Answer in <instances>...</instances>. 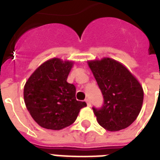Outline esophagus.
Instances as JSON below:
<instances>
[{"label": "esophagus", "mask_w": 160, "mask_h": 160, "mask_svg": "<svg viewBox=\"0 0 160 160\" xmlns=\"http://www.w3.org/2000/svg\"><path fill=\"white\" fill-rule=\"evenodd\" d=\"M85 102L87 103L88 106H90V105H91V103H90V99H86V100H85Z\"/></svg>", "instance_id": "obj_1"}]
</instances>
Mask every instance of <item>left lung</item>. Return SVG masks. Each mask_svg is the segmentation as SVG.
I'll return each instance as SVG.
<instances>
[{
  "label": "left lung",
  "mask_w": 160,
  "mask_h": 160,
  "mask_svg": "<svg viewBox=\"0 0 160 160\" xmlns=\"http://www.w3.org/2000/svg\"><path fill=\"white\" fill-rule=\"evenodd\" d=\"M88 65L104 97L102 108H93L99 124L109 131L129 127L143 105L144 90L139 80L122 63L111 58L89 60Z\"/></svg>",
  "instance_id": "left-lung-1"
}]
</instances>
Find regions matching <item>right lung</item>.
Masks as SVG:
<instances>
[{
	"instance_id": "right-lung-1",
	"label": "right lung",
	"mask_w": 160,
	"mask_h": 160,
	"mask_svg": "<svg viewBox=\"0 0 160 160\" xmlns=\"http://www.w3.org/2000/svg\"><path fill=\"white\" fill-rule=\"evenodd\" d=\"M74 61L52 58L29 77L24 86V101L33 119L42 128L60 130L75 121L86 103L75 98V87L67 77Z\"/></svg>"
}]
</instances>
